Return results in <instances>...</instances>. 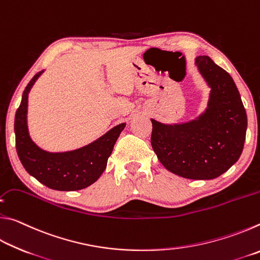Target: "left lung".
Here are the masks:
<instances>
[{
	"instance_id": "1",
	"label": "left lung",
	"mask_w": 260,
	"mask_h": 260,
	"mask_svg": "<svg viewBox=\"0 0 260 260\" xmlns=\"http://www.w3.org/2000/svg\"><path fill=\"white\" fill-rule=\"evenodd\" d=\"M197 70L210 87L208 107L195 119L162 124L151 119V146L170 172L191 180H211L239 160L248 118L233 78L209 56H197Z\"/></svg>"
}]
</instances>
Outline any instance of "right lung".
Instances as JSON below:
<instances>
[{"instance_id":"add662e5","label":"right lung","mask_w":260,"mask_h":260,"mask_svg":"<svg viewBox=\"0 0 260 260\" xmlns=\"http://www.w3.org/2000/svg\"><path fill=\"white\" fill-rule=\"evenodd\" d=\"M43 71L35 74L26 86L15 117L17 153L21 164L39 182L60 191L80 190L94 183L108 164L113 146L126 122L108 131L98 140L76 150L50 152L43 150L30 138L27 126L28 94Z\"/></svg>"}]
</instances>
